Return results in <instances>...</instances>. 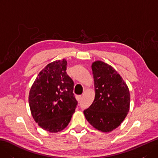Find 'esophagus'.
<instances>
[{"label": "esophagus", "mask_w": 158, "mask_h": 158, "mask_svg": "<svg viewBox=\"0 0 158 158\" xmlns=\"http://www.w3.org/2000/svg\"><path fill=\"white\" fill-rule=\"evenodd\" d=\"M76 98H77V100H78L79 102H80L82 100V96H77Z\"/></svg>", "instance_id": "esophagus-1"}]
</instances>
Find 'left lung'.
Returning <instances> with one entry per match:
<instances>
[{"label":"left lung","instance_id":"1","mask_svg":"<svg viewBox=\"0 0 158 158\" xmlns=\"http://www.w3.org/2000/svg\"><path fill=\"white\" fill-rule=\"evenodd\" d=\"M95 98L83 113L88 122L99 131L110 132L117 128L130 110L128 87L116 70L97 60L92 64Z\"/></svg>","mask_w":158,"mask_h":158}]
</instances>
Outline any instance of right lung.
Masks as SVG:
<instances>
[{"mask_svg": "<svg viewBox=\"0 0 158 158\" xmlns=\"http://www.w3.org/2000/svg\"><path fill=\"white\" fill-rule=\"evenodd\" d=\"M66 64L65 59L48 64L30 89L28 102L33 119L49 132L64 129L77 105L73 81L66 72Z\"/></svg>", "mask_w": 158, "mask_h": 158, "instance_id": "1", "label": "right lung"}]
</instances>
